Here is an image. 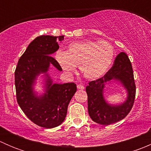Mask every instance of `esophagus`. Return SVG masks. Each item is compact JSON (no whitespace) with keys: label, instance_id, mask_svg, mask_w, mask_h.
<instances>
[{"label":"esophagus","instance_id":"esophagus-1","mask_svg":"<svg viewBox=\"0 0 151 151\" xmlns=\"http://www.w3.org/2000/svg\"><path fill=\"white\" fill-rule=\"evenodd\" d=\"M85 88V87L83 85H77V89L79 90H83Z\"/></svg>","mask_w":151,"mask_h":151}]
</instances>
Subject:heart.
<instances>
[{"mask_svg":"<svg viewBox=\"0 0 151 151\" xmlns=\"http://www.w3.org/2000/svg\"><path fill=\"white\" fill-rule=\"evenodd\" d=\"M115 58V50L106 41L85 40L70 44L66 52L59 50L55 59L60 67L68 73L79 66L81 74L90 80L103 77Z\"/></svg>","mask_w":151,"mask_h":151,"instance_id":"heart-1","label":"heart"}]
</instances>
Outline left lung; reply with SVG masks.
I'll return each mask as SVG.
<instances>
[{"label":"left lung","mask_w":151,"mask_h":151,"mask_svg":"<svg viewBox=\"0 0 151 151\" xmlns=\"http://www.w3.org/2000/svg\"><path fill=\"white\" fill-rule=\"evenodd\" d=\"M112 81H119L127 93V99L121 104H109L104 96L105 85ZM85 90L88 114L94 122L107 126L123 120L132 109L136 94L133 69L127 55L123 52L118 54L104 77L90 82Z\"/></svg>","instance_id":"8db88e82"}]
</instances>
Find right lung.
I'll return each mask as SVG.
<instances>
[{
	"label": "right lung",
	"instance_id": "right-lung-1",
	"mask_svg": "<svg viewBox=\"0 0 151 151\" xmlns=\"http://www.w3.org/2000/svg\"><path fill=\"white\" fill-rule=\"evenodd\" d=\"M64 36H40L27 47L19 59L14 72L17 101L27 117L41 127L52 129L65 120L68 105L77 91L74 83H53L50 66L62 68L52 54L59 49ZM41 73L45 76V93L39 96L34 85Z\"/></svg>",
	"mask_w": 151,
	"mask_h": 151
}]
</instances>
